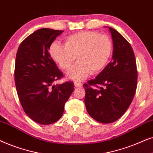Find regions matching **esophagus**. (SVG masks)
Listing matches in <instances>:
<instances>
[{
	"label": "esophagus",
	"mask_w": 153,
	"mask_h": 153,
	"mask_svg": "<svg viewBox=\"0 0 153 153\" xmlns=\"http://www.w3.org/2000/svg\"><path fill=\"white\" fill-rule=\"evenodd\" d=\"M74 85H75V87H82V84H81L80 82H75Z\"/></svg>",
	"instance_id": "obj_1"
}]
</instances>
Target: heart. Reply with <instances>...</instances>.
<instances>
[{"instance_id": "1", "label": "heart", "mask_w": 153, "mask_h": 153, "mask_svg": "<svg viewBox=\"0 0 153 153\" xmlns=\"http://www.w3.org/2000/svg\"><path fill=\"white\" fill-rule=\"evenodd\" d=\"M113 52V42L108 36L85 30L67 36L64 45L53 42L49 48L51 58L61 68L68 70L75 58L78 62L67 73L71 80H85L91 73L97 74L107 66Z\"/></svg>"}]
</instances>
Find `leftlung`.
Instances as JSON below:
<instances>
[{
	"mask_svg": "<svg viewBox=\"0 0 153 153\" xmlns=\"http://www.w3.org/2000/svg\"><path fill=\"white\" fill-rule=\"evenodd\" d=\"M112 61L96 77L83 85L87 113L99 123H112L131 104L137 87V68L131 45L111 27Z\"/></svg>",
	"mask_w": 153,
	"mask_h": 153,
	"instance_id": "obj_1",
	"label": "left lung"
}]
</instances>
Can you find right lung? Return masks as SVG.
<instances>
[{"label": "right lung", "instance_id": "right-lung-1", "mask_svg": "<svg viewBox=\"0 0 153 153\" xmlns=\"http://www.w3.org/2000/svg\"><path fill=\"white\" fill-rule=\"evenodd\" d=\"M64 30L40 28L23 40L16 55L15 81L24 112L40 125H50L62 117L65 103L74 89L66 82L53 85L63 77L49 54V48Z\"/></svg>", "mask_w": 153, "mask_h": 153}]
</instances>
